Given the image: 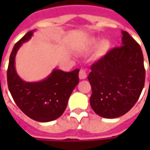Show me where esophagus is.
I'll use <instances>...</instances> for the list:
<instances>
[{"mask_svg": "<svg viewBox=\"0 0 150 150\" xmlns=\"http://www.w3.org/2000/svg\"><path fill=\"white\" fill-rule=\"evenodd\" d=\"M79 77L80 79H85L87 78V74H86V71H85L84 70L81 69V70L79 71Z\"/></svg>", "mask_w": 150, "mask_h": 150, "instance_id": "1", "label": "esophagus"}]
</instances>
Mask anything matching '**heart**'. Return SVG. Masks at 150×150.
Instances as JSON below:
<instances>
[{"mask_svg": "<svg viewBox=\"0 0 150 150\" xmlns=\"http://www.w3.org/2000/svg\"><path fill=\"white\" fill-rule=\"evenodd\" d=\"M96 47V56L100 58L105 55L111 48V42L108 39H102L100 42H99V39L96 38H92L88 41L87 45L83 47V52L88 53L92 51Z\"/></svg>", "mask_w": 150, "mask_h": 150, "instance_id": "b5f03b06", "label": "heart"}]
</instances>
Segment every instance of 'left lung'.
<instances>
[{
  "label": "left lung",
  "mask_w": 150,
  "mask_h": 150,
  "mask_svg": "<svg viewBox=\"0 0 150 150\" xmlns=\"http://www.w3.org/2000/svg\"><path fill=\"white\" fill-rule=\"evenodd\" d=\"M121 33V46L111 50L91 66L88 77L92 91L91 108L108 119L128 112L138 100L145 84L142 48L128 32Z\"/></svg>",
  "instance_id": "left-lung-1"
}]
</instances>
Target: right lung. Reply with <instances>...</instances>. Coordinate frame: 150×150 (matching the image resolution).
Returning a JSON list of instances; mask_svg holds the SVG:
<instances>
[{"label": "right lung", "mask_w": 150, "mask_h": 150, "mask_svg": "<svg viewBox=\"0 0 150 150\" xmlns=\"http://www.w3.org/2000/svg\"><path fill=\"white\" fill-rule=\"evenodd\" d=\"M35 31H29L13 46L9 57L7 82L13 100L26 116L36 121L49 122L64 112L69 97L79 83V69L66 72L54 68L41 81H24L17 73L15 58L22 44L30 39Z\"/></svg>", "instance_id": "right-lung-1"}]
</instances>
